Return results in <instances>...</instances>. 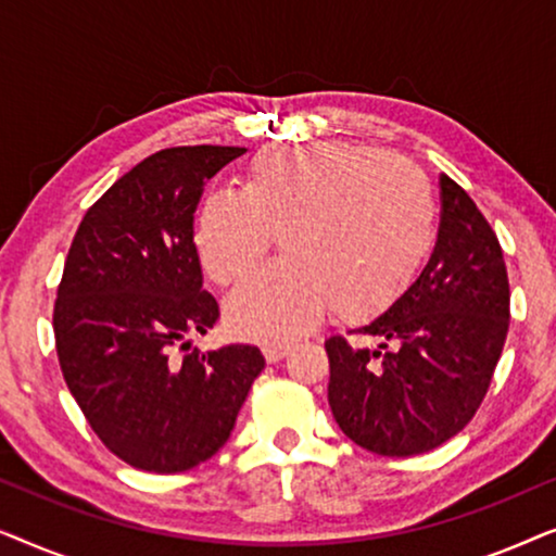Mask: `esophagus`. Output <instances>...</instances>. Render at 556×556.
Returning a JSON list of instances; mask_svg holds the SVG:
<instances>
[{
    "label": "esophagus",
    "mask_w": 556,
    "mask_h": 556,
    "mask_svg": "<svg viewBox=\"0 0 556 556\" xmlns=\"http://www.w3.org/2000/svg\"><path fill=\"white\" fill-rule=\"evenodd\" d=\"M288 352H291V344H286V341H268V344H263V354L268 362H280Z\"/></svg>",
    "instance_id": "esophagus-1"
}]
</instances>
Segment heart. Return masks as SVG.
Here are the masks:
<instances>
[{"instance_id":"heart-1","label":"heart","mask_w":556,"mask_h":556,"mask_svg":"<svg viewBox=\"0 0 556 556\" xmlns=\"http://www.w3.org/2000/svg\"><path fill=\"white\" fill-rule=\"evenodd\" d=\"M286 250L225 303L232 331L293 339L326 308L346 321L384 314L413 286L435 238L425 174L382 149L344 141L273 143L250 159L242 189H212L197 217V253L219 286Z\"/></svg>"}]
</instances>
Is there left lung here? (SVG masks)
<instances>
[{
	"instance_id": "obj_1",
	"label": "left lung",
	"mask_w": 556,
	"mask_h": 556,
	"mask_svg": "<svg viewBox=\"0 0 556 556\" xmlns=\"http://www.w3.org/2000/svg\"><path fill=\"white\" fill-rule=\"evenodd\" d=\"M438 242L397 303L354 329L375 349L326 339L329 405L341 432L377 455H420L466 428L508 331V276L496 232L440 174Z\"/></svg>"
}]
</instances>
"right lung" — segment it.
Returning <instances> with one entry per match:
<instances>
[{
	"mask_svg": "<svg viewBox=\"0 0 556 556\" xmlns=\"http://www.w3.org/2000/svg\"><path fill=\"white\" fill-rule=\"evenodd\" d=\"M240 147L143 159L86 212L58 288V359L83 415L128 466L179 473L210 460L238 420L261 349L192 346L219 308L202 291L194 210Z\"/></svg>",
	"mask_w": 556,
	"mask_h": 556,
	"instance_id": "1",
	"label": "right lung"
}]
</instances>
